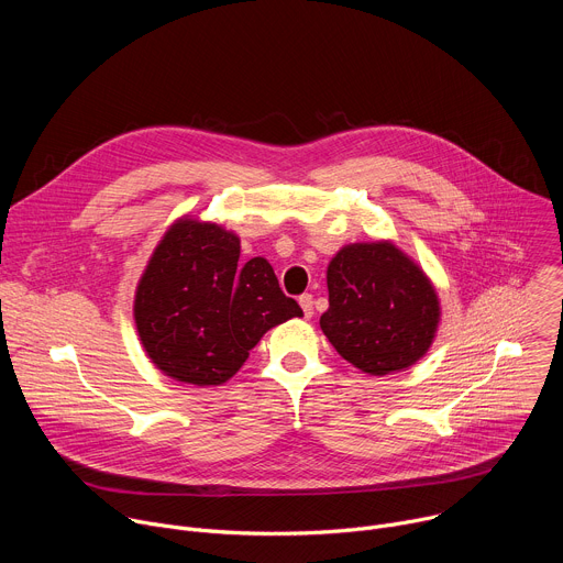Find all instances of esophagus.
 <instances>
[{"instance_id": "obj_1", "label": "esophagus", "mask_w": 563, "mask_h": 563, "mask_svg": "<svg viewBox=\"0 0 563 563\" xmlns=\"http://www.w3.org/2000/svg\"><path fill=\"white\" fill-rule=\"evenodd\" d=\"M298 302H300V307H302L305 318H311V313H313V296H311V294H302V296L298 298Z\"/></svg>"}]
</instances>
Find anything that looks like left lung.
<instances>
[{
    "label": "left lung",
    "mask_w": 563,
    "mask_h": 563,
    "mask_svg": "<svg viewBox=\"0 0 563 563\" xmlns=\"http://www.w3.org/2000/svg\"><path fill=\"white\" fill-rule=\"evenodd\" d=\"M328 291L320 330L361 372L385 376L428 354L441 320L437 289L389 240L339 250L328 265Z\"/></svg>",
    "instance_id": "obj_1"
}]
</instances>
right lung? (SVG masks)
Masks as SVG:
<instances>
[{"mask_svg":"<svg viewBox=\"0 0 563 563\" xmlns=\"http://www.w3.org/2000/svg\"><path fill=\"white\" fill-rule=\"evenodd\" d=\"M302 316L265 258L240 263V238L183 216L140 276L133 318L151 363L174 380L227 383L272 328Z\"/></svg>","mask_w":563,"mask_h":563,"instance_id":"add662e5","label":"right lung"}]
</instances>
